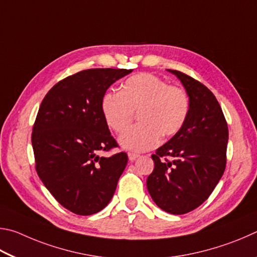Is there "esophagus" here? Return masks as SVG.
Instances as JSON below:
<instances>
[{"instance_id": "obj_1", "label": "esophagus", "mask_w": 257, "mask_h": 257, "mask_svg": "<svg viewBox=\"0 0 257 257\" xmlns=\"http://www.w3.org/2000/svg\"><path fill=\"white\" fill-rule=\"evenodd\" d=\"M128 160L130 161H134V160H136L137 158H138V157H139V155H137V154H132V152H128Z\"/></svg>"}]
</instances>
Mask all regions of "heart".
<instances>
[{
  "instance_id": "heart-1",
  "label": "heart",
  "mask_w": 257,
  "mask_h": 257,
  "mask_svg": "<svg viewBox=\"0 0 257 257\" xmlns=\"http://www.w3.org/2000/svg\"><path fill=\"white\" fill-rule=\"evenodd\" d=\"M101 110L107 125L117 133L125 131L138 112L140 124L121 134L118 142L126 150L142 152L158 146L161 136L169 138L181 131L190 100L183 89L154 74L140 73L126 80L120 92H107Z\"/></svg>"
}]
</instances>
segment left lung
<instances>
[{
  "label": "left lung",
  "mask_w": 257,
  "mask_h": 257,
  "mask_svg": "<svg viewBox=\"0 0 257 257\" xmlns=\"http://www.w3.org/2000/svg\"><path fill=\"white\" fill-rule=\"evenodd\" d=\"M168 71L185 88L190 110L181 131L151 156L155 168L147 187L160 209L184 214L203 203L222 177L228 125L217 98L204 84L179 71ZM167 156L173 160L168 161Z\"/></svg>",
  "instance_id": "obj_1"
}]
</instances>
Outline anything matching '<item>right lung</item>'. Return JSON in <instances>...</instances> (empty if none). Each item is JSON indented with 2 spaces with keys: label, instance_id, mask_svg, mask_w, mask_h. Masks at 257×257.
Returning a JSON list of instances; mask_svg holds the SVG:
<instances>
[{
  "label": "right lung",
  "instance_id": "obj_1",
  "mask_svg": "<svg viewBox=\"0 0 257 257\" xmlns=\"http://www.w3.org/2000/svg\"><path fill=\"white\" fill-rule=\"evenodd\" d=\"M133 70L90 69L57 82L43 99L31 143L45 187L71 212L97 213L109 203L127 165L125 152L100 157L117 147L103 118L107 89Z\"/></svg>",
  "mask_w": 257,
  "mask_h": 257
}]
</instances>
